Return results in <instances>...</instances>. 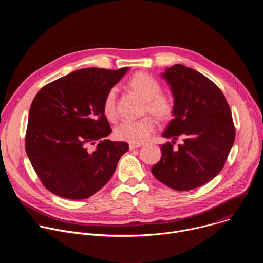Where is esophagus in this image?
I'll return each mask as SVG.
<instances>
[{
    "label": "esophagus",
    "instance_id": "1",
    "mask_svg": "<svg viewBox=\"0 0 263 263\" xmlns=\"http://www.w3.org/2000/svg\"><path fill=\"white\" fill-rule=\"evenodd\" d=\"M140 146H141V144H135V143H130L129 144V148L130 149H135V148H138Z\"/></svg>",
    "mask_w": 263,
    "mask_h": 263
}]
</instances>
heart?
I'll list each match as a JSON object with an SVG mask.
<instances>
[{
  "label": "heart",
  "instance_id": "obj_1",
  "mask_svg": "<svg viewBox=\"0 0 263 263\" xmlns=\"http://www.w3.org/2000/svg\"><path fill=\"white\" fill-rule=\"evenodd\" d=\"M128 88L143 101L142 115H151L157 122L166 123L174 115L173 100L161 93L160 84L149 74L137 72L128 81ZM103 112L106 119L115 122L117 119V90L110 89L103 102ZM155 130V123L151 117H144L136 122L122 123L115 130L118 140L140 144L145 142Z\"/></svg>",
  "mask_w": 263,
  "mask_h": 263
}]
</instances>
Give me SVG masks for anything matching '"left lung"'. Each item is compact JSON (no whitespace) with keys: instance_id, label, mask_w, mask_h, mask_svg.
Listing matches in <instances>:
<instances>
[{"instance_id":"8db88e82","label":"left lung","mask_w":263,"mask_h":263,"mask_svg":"<svg viewBox=\"0 0 263 263\" xmlns=\"http://www.w3.org/2000/svg\"><path fill=\"white\" fill-rule=\"evenodd\" d=\"M162 77L171 86L175 107L162 136L173 141L160 146L161 158L152 174L175 191H191L222 170L235 138L231 110L221 90L194 68L175 64ZM179 136L183 143L174 149Z\"/></svg>"}]
</instances>
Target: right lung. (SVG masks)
Listing matches in <instances>:
<instances>
[{
    "label": "right lung",
    "mask_w": 263,
    "mask_h": 263,
    "mask_svg": "<svg viewBox=\"0 0 263 263\" xmlns=\"http://www.w3.org/2000/svg\"><path fill=\"white\" fill-rule=\"evenodd\" d=\"M128 69H78L35 96L25 147L43 185L54 195L69 200L95 195L129 149L127 142L106 139L111 129L103 112L105 96Z\"/></svg>",
    "instance_id": "obj_1"
}]
</instances>
